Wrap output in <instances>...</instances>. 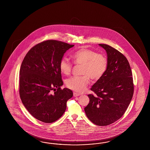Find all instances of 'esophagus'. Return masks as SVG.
<instances>
[{
	"label": "esophagus",
	"mask_w": 150,
	"mask_h": 150,
	"mask_svg": "<svg viewBox=\"0 0 150 150\" xmlns=\"http://www.w3.org/2000/svg\"><path fill=\"white\" fill-rule=\"evenodd\" d=\"M73 95H74V97H77V96H79L80 95V93H78L77 92H74L73 93Z\"/></svg>",
	"instance_id": "esophagus-1"
}]
</instances>
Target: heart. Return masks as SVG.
<instances>
[{
    "label": "heart",
    "mask_w": 150,
    "mask_h": 150,
    "mask_svg": "<svg viewBox=\"0 0 150 150\" xmlns=\"http://www.w3.org/2000/svg\"><path fill=\"white\" fill-rule=\"evenodd\" d=\"M72 58L75 64L82 65L81 71L82 75L69 78L66 81V85L77 92L86 90L90 83V77L93 80H98L107 69L108 60L106 57L94 50L82 48L74 53ZM59 69L62 73L68 75L72 71L73 64L64 57L59 62Z\"/></svg>",
    "instance_id": "obj_1"
}]
</instances>
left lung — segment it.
<instances>
[{"label": "left lung", "mask_w": 150, "mask_h": 150, "mask_svg": "<svg viewBox=\"0 0 150 150\" xmlns=\"http://www.w3.org/2000/svg\"><path fill=\"white\" fill-rule=\"evenodd\" d=\"M107 54L108 67L104 75L92 86L90 102L84 108L90 120L106 126L121 118L134 94L132 70L127 58L112 47L99 44Z\"/></svg>", "instance_id": "1"}]
</instances>
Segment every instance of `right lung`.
<instances>
[{
    "label": "right lung",
    "mask_w": 150,
    "mask_h": 150,
    "mask_svg": "<svg viewBox=\"0 0 150 150\" xmlns=\"http://www.w3.org/2000/svg\"><path fill=\"white\" fill-rule=\"evenodd\" d=\"M74 45L47 40L27 52L20 70V97L28 112L43 123H53L67 108L73 91L63 85L59 62L66 51Z\"/></svg>",
    "instance_id": "right-lung-1"
}]
</instances>
